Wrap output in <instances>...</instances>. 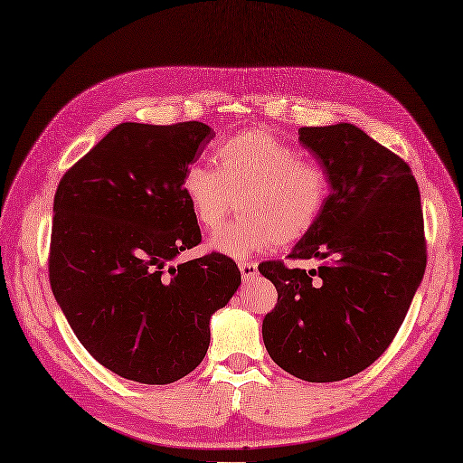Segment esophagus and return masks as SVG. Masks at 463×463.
Here are the masks:
<instances>
[{
  "mask_svg": "<svg viewBox=\"0 0 463 463\" xmlns=\"http://www.w3.org/2000/svg\"><path fill=\"white\" fill-rule=\"evenodd\" d=\"M239 268H241V274H242L244 281H250L258 276V266L254 262H250V260H246V262H239Z\"/></svg>",
  "mask_w": 463,
  "mask_h": 463,
  "instance_id": "34e87169",
  "label": "esophagus"
}]
</instances>
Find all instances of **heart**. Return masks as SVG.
<instances>
[{
    "label": "heart",
    "instance_id": "obj_1",
    "mask_svg": "<svg viewBox=\"0 0 463 463\" xmlns=\"http://www.w3.org/2000/svg\"><path fill=\"white\" fill-rule=\"evenodd\" d=\"M215 164L217 168L187 165L182 192L195 221L207 231L221 227L239 197L242 217L209 242L221 254L244 258L274 242H298L315 229L326 207V170L268 130H244L222 140Z\"/></svg>",
    "mask_w": 463,
    "mask_h": 463
}]
</instances>
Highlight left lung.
Returning a JSON list of instances; mask_svg holds the SVG:
<instances>
[{
    "label": "left lung",
    "mask_w": 463,
    "mask_h": 463,
    "mask_svg": "<svg viewBox=\"0 0 463 463\" xmlns=\"http://www.w3.org/2000/svg\"><path fill=\"white\" fill-rule=\"evenodd\" d=\"M299 140L326 170L330 195L289 258L325 262L258 266L278 289L262 336L281 370L328 383L360 373L393 342L424 276V221L409 164L362 128L301 127Z\"/></svg>",
    "instance_id": "1"
}]
</instances>
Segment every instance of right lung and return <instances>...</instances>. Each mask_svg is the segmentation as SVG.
I'll return each mask as SVG.
<instances>
[{
	"label": "right lung",
	"mask_w": 463,
	"mask_h": 463,
	"mask_svg": "<svg viewBox=\"0 0 463 463\" xmlns=\"http://www.w3.org/2000/svg\"><path fill=\"white\" fill-rule=\"evenodd\" d=\"M215 137L199 121L121 123L70 168L54 195L49 278L93 358L165 385L205 358L211 315L241 286L229 256L172 266L201 242L182 175Z\"/></svg>",
	"instance_id": "1"
}]
</instances>
